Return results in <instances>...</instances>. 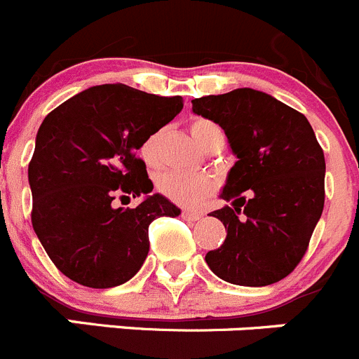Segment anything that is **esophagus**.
<instances>
[{
    "mask_svg": "<svg viewBox=\"0 0 359 359\" xmlns=\"http://www.w3.org/2000/svg\"><path fill=\"white\" fill-rule=\"evenodd\" d=\"M180 216H182L184 219H186V221H198L200 217H202V214H200V212H195V210L182 209V212H180Z\"/></svg>",
    "mask_w": 359,
    "mask_h": 359,
    "instance_id": "obj_1",
    "label": "esophagus"
}]
</instances>
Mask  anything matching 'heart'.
<instances>
[{
  "mask_svg": "<svg viewBox=\"0 0 359 359\" xmlns=\"http://www.w3.org/2000/svg\"><path fill=\"white\" fill-rule=\"evenodd\" d=\"M189 133L203 150H212L214 147L225 145V133L216 122L207 118H195L189 122ZM161 133L150 134L143 142L140 154L149 166H156L159 161ZM156 187L161 195L184 207H198L212 195L214 179L205 173H182L163 172L157 175Z\"/></svg>",
  "mask_w": 359,
  "mask_h": 359,
  "instance_id": "1",
  "label": "heart"
}]
</instances>
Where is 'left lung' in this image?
<instances>
[{
  "label": "left lung",
  "instance_id": "left-lung-1",
  "mask_svg": "<svg viewBox=\"0 0 359 359\" xmlns=\"http://www.w3.org/2000/svg\"><path fill=\"white\" fill-rule=\"evenodd\" d=\"M193 111L219 123L237 163L209 216L226 239L205 255L221 280L266 287L289 276L310 244L324 209L326 161L303 113L267 93L237 88L191 100Z\"/></svg>",
  "mask_w": 359,
  "mask_h": 359
}]
</instances>
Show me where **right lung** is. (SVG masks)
I'll return each instance as SVG.
<instances>
[{"instance_id":"1","label":"right lung","mask_w":359,"mask_h":359,"mask_svg":"<svg viewBox=\"0 0 359 359\" xmlns=\"http://www.w3.org/2000/svg\"><path fill=\"white\" fill-rule=\"evenodd\" d=\"M180 95L127 85L92 86L53 109L36 133L28 166L32 225L56 267L79 285L109 289L138 273L149 225L180 210L154 189L136 156L150 134L182 111ZM147 198L134 210L112 200Z\"/></svg>"}]
</instances>
